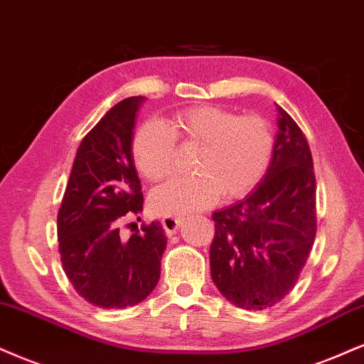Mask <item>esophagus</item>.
Wrapping results in <instances>:
<instances>
[{
  "label": "esophagus",
  "mask_w": 364,
  "mask_h": 364,
  "mask_svg": "<svg viewBox=\"0 0 364 364\" xmlns=\"http://www.w3.org/2000/svg\"><path fill=\"white\" fill-rule=\"evenodd\" d=\"M181 225V218L179 217H173V215H168L163 218V227L166 230V234H176L178 227Z\"/></svg>",
  "instance_id": "1"
}]
</instances>
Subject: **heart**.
I'll list each match as a JSON object with an SVG mask.
<instances>
[{
	"label": "heart",
	"mask_w": 364,
	"mask_h": 364,
	"mask_svg": "<svg viewBox=\"0 0 364 364\" xmlns=\"http://www.w3.org/2000/svg\"><path fill=\"white\" fill-rule=\"evenodd\" d=\"M176 137L200 146L191 169L152 191L151 207L163 215H183L207 208L217 195L237 198L251 191L268 169L274 140L266 120L212 105L185 108L169 127L147 120L134 135L132 154L144 178L156 183L174 169Z\"/></svg>",
	"instance_id": "obj_1"
}]
</instances>
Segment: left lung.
Segmentation results:
<instances>
[{
    "label": "left lung",
    "instance_id": "left-lung-1",
    "mask_svg": "<svg viewBox=\"0 0 364 364\" xmlns=\"http://www.w3.org/2000/svg\"><path fill=\"white\" fill-rule=\"evenodd\" d=\"M278 132L264 176L246 198L212 215L210 273L246 310L273 307L295 287L315 239V174L307 139L277 105Z\"/></svg>",
    "mask_w": 364,
    "mask_h": 364
}]
</instances>
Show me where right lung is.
Returning a JSON list of instances; mask_svg holds the SVG:
<instances>
[{
  "instance_id": "add662e5",
  "label": "right lung",
  "mask_w": 364,
  "mask_h": 364,
  "mask_svg": "<svg viewBox=\"0 0 364 364\" xmlns=\"http://www.w3.org/2000/svg\"><path fill=\"white\" fill-rule=\"evenodd\" d=\"M144 96L110 108L81 140L57 215L65 277L95 307L125 309L146 300L161 277L168 237L159 222L122 239L125 217L142 212L132 142ZM132 225V224H130Z\"/></svg>"
}]
</instances>
